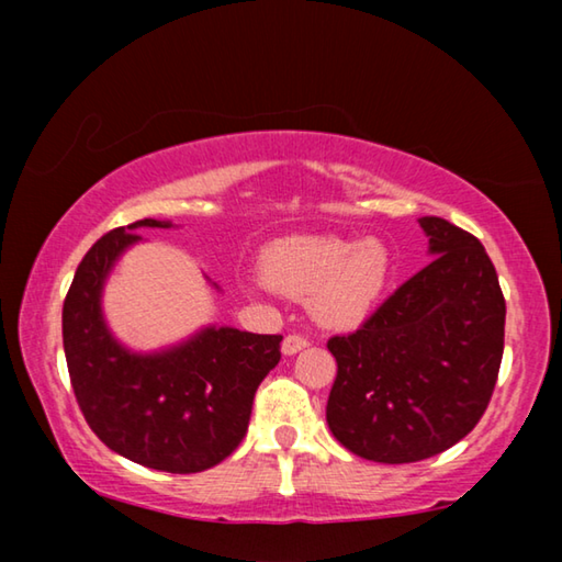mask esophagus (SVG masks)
Wrapping results in <instances>:
<instances>
[{
	"label": "esophagus",
	"instance_id": "1",
	"mask_svg": "<svg viewBox=\"0 0 562 562\" xmlns=\"http://www.w3.org/2000/svg\"><path fill=\"white\" fill-rule=\"evenodd\" d=\"M307 345H310V339L304 335H288L282 341V351H284V355H297V351L304 349Z\"/></svg>",
	"mask_w": 562,
	"mask_h": 562
}]
</instances>
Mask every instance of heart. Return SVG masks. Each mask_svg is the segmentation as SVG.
Returning <instances> with one entry per match:
<instances>
[{
  "label": "heart",
  "instance_id": "obj_1",
  "mask_svg": "<svg viewBox=\"0 0 562 562\" xmlns=\"http://www.w3.org/2000/svg\"><path fill=\"white\" fill-rule=\"evenodd\" d=\"M262 270L274 290L312 297L325 325L355 327L386 288L389 250L376 237L294 235L265 250Z\"/></svg>",
  "mask_w": 562,
  "mask_h": 562
}]
</instances>
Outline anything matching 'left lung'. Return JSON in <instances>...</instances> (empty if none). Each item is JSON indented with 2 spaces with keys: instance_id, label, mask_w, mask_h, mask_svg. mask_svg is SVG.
<instances>
[{
  "instance_id": "8db88e82",
  "label": "left lung",
  "mask_w": 562,
  "mask_h": 562,
  "mask_svg": "<svg viewBox=\"0 0 562 562\" xmlns=\"http://www.w3.org/2000/svg\"><path fill=\"white\" fill-rule=\"evenodd\" d=\"M418 225L434 260L357 331L327 341L329 431L367 461L414 463L459 443L486 412L503 359L506 300L486 247L443 217Z\"/></svg>"
}]
</instances>
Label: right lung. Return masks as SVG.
<instances>
[{"mask_svg":"<svg viewBox=\"0 0 562 562\" xmlns=\"http://www.w3.org/2000/svg\"><path fill=\"white\" fill-rule=\"evenodd\" d=\"M136 221L93 243L64 300L61 331L71 386L91 431L123 459L168 473H198L227 459L250 424L255 392L280 361V335L205 327L180 345L138 355L111 335L101 292Z\"/></svg>","mask_w":562,"mask_h":562,"instance_id":"right-lung-1","label":"right lung"}]
</instances>
